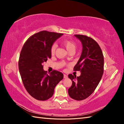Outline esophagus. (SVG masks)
<instances>
[{
  "instance_id": "1",
  "label": "esophagus",
  "mask_w": 124,
  "mask_h": 124,
  "mask_svg": "<svg viewBox=\"0 0 124 124\" xmlns=\"http://www.w3.org/2000/svg\"><path fill=\"white\" fill-rule=\"evenodd\" d=\"M63 78H68V76H67V75H66V74H63Z\"/></svg>"
}]
</instances>
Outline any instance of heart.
<instances>
[{
	"mask_svg": "<svg viewBox=\"0 0 124 124\" xmlns=\"http://www.w3.org/2000/svg\"><path fill=\"white\" fill-rule=\"evenodd\" d=\"M62 46L66 48L67 51H68L69 53H71V52H73V53L76 49L77 44L74 42V41L72 40L65 39L62 41ZM56 47H57L56 44H54L53 45H52L50 50L51 54L52 55H53L55 54Z\"/></svg>",
	"mask_w": 124,
	"mask_h": 124,
	"instance_id": "obj_1",
	"label": "heart"
}]
</instances>
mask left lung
I'll list each match as a JSON object with an SVG mask.
<instances>
[{"instance_id": "1", "label": "left lung", "mask_w": 124, "mask_h": 124, "mask_svg": "<svg viewBox=\"0 0 124 124\" xmlns=\"http://www.w3.org/2000/svg\"><path fill=\"white\" fill-rule=\"evenodd\" d=\"M82 44L81 57L73 70L80 71L79 77L68 75L72 82L68 89L71 98L82 100L87 98L95 91L102 77L104 70V58L102 50L96 41L85 35H75Z\"/></svg>"}]
</instances>
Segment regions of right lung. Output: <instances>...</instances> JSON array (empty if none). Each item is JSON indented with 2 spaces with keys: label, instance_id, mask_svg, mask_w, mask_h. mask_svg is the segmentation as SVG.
<instances>
[{
  "label": "right lung",
  "instance_id": "right-lung-1",
  "mask_svg": "<svg viewBox=\"0 0 124 124\" xmlns=\"http://www.w3.org/2000/svg\"><path fill=\"white\" fill-rule=\"evenodd\" d=\"M63 34L41 31L27 39L21 50L18 69L26 91L33 98L46 100L53 96L55 86L63 78V74L53 70L47 74L43 63L51 58V47Z\"/></svg>",
  "mask_w": 124,
  "mask_h": 124
}]
</instances>
